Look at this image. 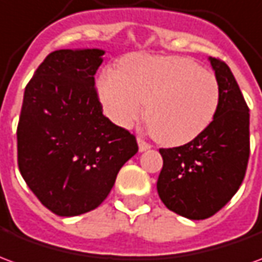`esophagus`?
Listing matches in <instances>:
<instances>
[{
	"mask_svg": "<svg viewBox=\"0 0 262 262\" xmlns=\"http://www.w3.org/2000/svg\"><path fill=\"white\" fill-rule=\"evenodd\" d=\"M137 144H139V150H140V151H146V150H148V148L151 147L147 142H144L140 137L137 139Z\"/></svg>",
	"mask_w": 262,
	"mask_h": 262,
	"instance_id": "esophagus-1",
	"label": "esophagus"
}]
</instances>
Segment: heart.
Masks as SVG:
<instances>
[{"instance_id": "b5f03b06", "label": "heart", "mask_w": 262, "mask_h": 262, "mask_svg": "<svg viewBox=\"0 0 262 262\" xmlns=\"http://www.w3.org/2000/svg\"><path fill=\"white\" fill-rule=\"evenodd\" d=\"M109 119L122 127L144 119L159 142L178 146L193 140L217 112L219 82L210 71L180 56L133 54L120 70L106 69L98 81Z\"/></svg>"}]
</instances>
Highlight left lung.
Returning <instances> with one entry per match:
<instances>
[{"label": "left lung", "instance_id": "8db88e82", "mask_svg": "<svg viewBox=\"0 0 262 262\" xmlns=\"http://www.w3.org/2000/svg\"><path fill=\"white\" fill-rule=\"evenodd\" d=\"M220 101L212 123L184 146L160 148L157 192L167 208L191 220L208 219L242 185L250 156V112L225 61L209 57Z\"/></svg>", "mask_w": 262, "mask_h": 262}]
</instances>
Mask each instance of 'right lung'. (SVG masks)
I'll return each mask as SVG.
<instances>
[{
  "label": "right lung",
  "mask_w": 262,
  "mask_h": 262,
  "mask_svg": "<svg viewBox=\"0 0 262 262\" xmlns=\"http://www.w3.org/2000/svg\"><path fill=\"white\" fill-rule=\"evenodd\" d=\"M103 54L101 49L52 52L25 88L18 167L32 192L59 216L98 208L139 150L136 137L102 114L94 75Z\"/></svg>",
  "instance_id": "1"
}]
</instances>
